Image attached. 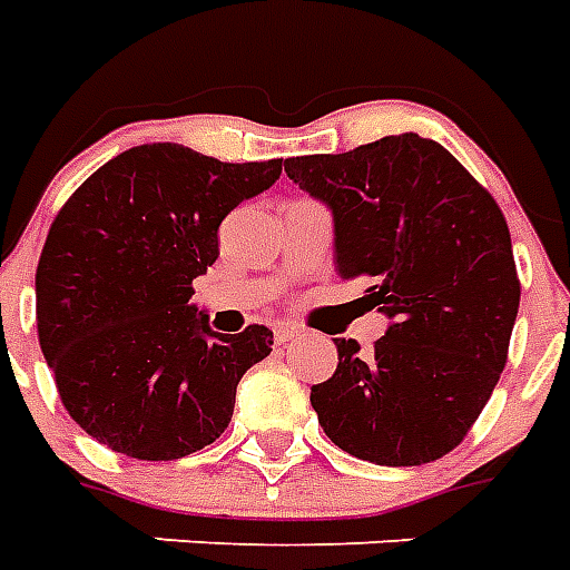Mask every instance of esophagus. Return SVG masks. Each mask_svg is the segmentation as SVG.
Instances as JSON below:
<instances>
[{"mask_svg": "<svg viewBox=\"0 0 570 570\" xmlns=\"http://www.w3.org/2000/svg\"><path fill=\"white\" fill-rule=\"evenodd\" d=\"M298 334H302V328H298V325H289V322H281V325H275L277 343H289V340H295Z\"/></svg>", "mask_w": 570, "mask_h": 570, "instance_id": "obj_1", "label": "esophagus"}]
</instances>
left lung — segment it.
<instances>
[{
    "mask_svg": "<svg viewBox=\"0 0 570 570\" xmlns=\"http://www.w3.org/2000/svg\"><path fill=\"white\" fill-rule=\"evenodd\" d=\"M284 168L331 206L337 275L366 277L361 302L390 316L373 355L337 340V373L311 387L320 425L373 464L443 459L509 357L521 281L503 209L450 150L414 132Z\"/></svg>",
    "mask_w": 570,
    "mask_h": 570,
    "instance_id": "8db88e82",
    "label": "left lung"
}]
</instances>
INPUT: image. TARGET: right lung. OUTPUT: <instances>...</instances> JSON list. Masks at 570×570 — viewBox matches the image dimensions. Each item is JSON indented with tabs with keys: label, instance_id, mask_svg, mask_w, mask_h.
I'll return each instance as SVG.
<instances>
[{
	"label": "right lung",
	"instance_id": "obj_1",
	"mask_svg": "<svg viewBox=\"0 0 570 570\" xmlns=\"http://www.w3.org/2000/svg\"><path fill=\"white\" fill-rule=\"evenodd\" d=\"M281 159L218 163L141 145L67 197L38 259V340L67 414L138 461H174L222 438L236 384L272 331L213 334L189 304L218 259L230 209L266 191Z\"/></svg>",
	"mask_w": 570,
	"mask_h": 570
}]
</instances>
